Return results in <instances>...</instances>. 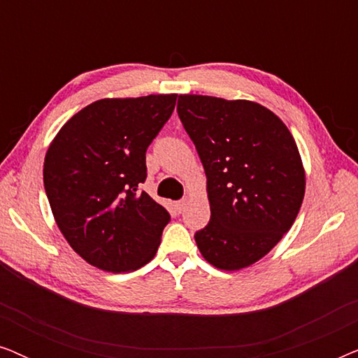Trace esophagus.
<instances>
[{"label":"esophagus","instance_id":"1","mask_svg":"<svg viewBox=\"0 0 358 358\" xmlns=\"http://www.w3.org/2000/svg\"><path fill=\"white\" fill-rule=\"evenodd\" d=\"M185 205H187V199H182V200H179V202H176V210H178L179 213H180V212H184Z\"/></svg>","mask_w":358,"mask_h":358}]
</instances>
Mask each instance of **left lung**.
<instances>
[{"label":"left lung","instance_id":"1","mask_svg":"<svg viewBox=\"0 0 358 358\" xmlns=\"http://www.w3.org/2000/svg\"><path fill=\"white\" fill-rule=\"evenodd\" d=\"M178 114L207 176L210 222L195 233L200 254L222 271L262 259L292 228L305 168L287 125L257 102L180 94Z\"/></svg>","mask_w":358,"mask_h":358}]
</instances>
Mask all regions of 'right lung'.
<instances>
[{"label":"right lung","mask_w":358,"mask_h":358,"mask_svg":"<svg viewBox=\"0 0 358 358\" xmlns=\"http://www.w3.org/2000/svg\"><path fill=\"white\" fill-rule=\"evenodd\" d=\"M178 94L99 99L62 127L43 161L53 218L73 251L106 272H130L155 257L169 213L138 184L145 153Z\"/></svg>","instance_id":"add662e5"}]
</instances>
